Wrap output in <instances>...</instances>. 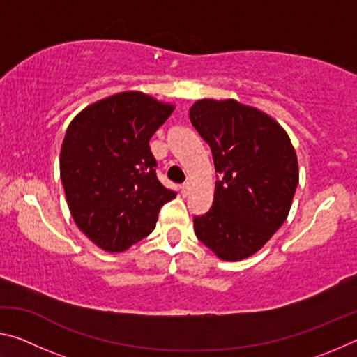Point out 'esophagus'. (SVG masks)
<instances>
[{"instance_id":"obj_1","label":"esophagus","mask_w":357,"mask_h":357,"mask_svg":"<svg viewBox=\"0 0 357 357\" xmlns=\"http://www.w3.org/2000/svg\"><path fill=\"white\" fill-rule=\"evenodd\" d=\"M181 192H183L184 197L189 195V193H190V183H185V184L181 185Z\"/></svg>"}]
</instances>
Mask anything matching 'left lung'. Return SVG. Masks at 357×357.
I'll return each instance as SVG.
<instances>
[{"mask_svg": "<svg viewBox=\"0 0 357 357\" xmlns=\"http://www.w3.org/2000/svg\"><path fill=\"white\" fill-rule=\"evenodd\" d=\"M189 116L222 176L213 208L193 217L195 234L223 261H241L287 220L299 181L296 151L274 118L234 99L197 100Z\"/></svg>", "mask_w": 357, "mask_h": 357, "instance_id": "8db88e82", "label": "left lung"}]
</instances>
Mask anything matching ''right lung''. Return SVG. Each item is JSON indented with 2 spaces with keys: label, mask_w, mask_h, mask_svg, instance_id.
Returning a JSON list of instances; mask_svg holds the SVG:
<instances>
[{
  "label": "right lung",
  "mask_w": 357,
  "mask_h": 357,
  "mask_svg": "<svg viewBox=\"0 0 357 357\" xmlns=\"http://www.w3.org/2000/svg\"><path fill=\"white\" fill-rule=\"evenodd\" d=\"M174 110L140 91L100 99L66 130L59 173L72 219L105 252H124L155 228L176 193L157 179L149 140Z\"/></svg>",
  "instance_id": "add662e5"
}]
</instances>
